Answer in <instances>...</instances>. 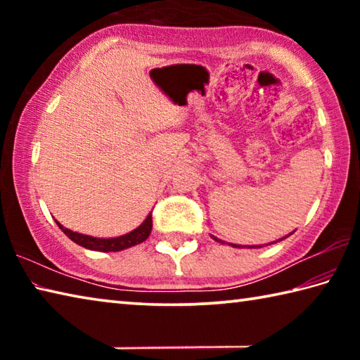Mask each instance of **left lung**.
<instances>
[{"label":"left lung","instance_id":"obj_1","mask_svg":"<svg viewBox=\"0 0 360 360\" xmlns=\"http://www.w3.org/2000/svg\"><path fill=\"white\" fill-rule=\"evenodd\" d=\"M212 238H214L216 241H221V240H217V238H216V236H212ZM283 240H284V238H281V240H279V241H283ZM231 246H235V248H240L238 245H231Z\"/></svg>","mask_w":360,"mask_h":360}]
</instances>
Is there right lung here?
I'll list each match as a JSON object with an SVG mask.
<instances>
[{
	"label": "right lung",
	"mask_w": 360,
	"mask_h": 360,
	"mask_svg": "<svg viewBox=\"0 0 360 360\" xmlns=\"http://www.w3.org/2000/svg\"><path fill=\"white\" fill-rule=\"evenodd\" d=\"M60 229L63 230V233L68 236L71 241H75L76 245L92 249V251H101V252H115V251H122V249L136 246L139 243H143L148 240V236L150 235L152 230V212L146 217V221L139 225L138 229H135L130 233L117 236V238H95V236H89V235H82L77 233V231H72L70 229H65L62 224L57 222Z\"/></svg>",
	"instance_id": "add662e5"
}]
</instances>
